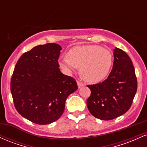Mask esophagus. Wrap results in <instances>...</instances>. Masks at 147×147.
Wrapping results in <instances>:
<instances>
[{
	"instance_id": "obj_1",
	"label": "esophagus",
	"mask_w": 147,
	"mask_h": 147,
	"mask_svg": "<svg viewBox=\"0 0 147 147\" xmlns=\"http://www.w3.org/2000/svg\"><path fill=\"white\" fill-rule=\"evenodd\" d=\"M77 86H78L79 88H81V87L84 86L85 85V84H84L83 82H81V81H79V80L77 81Z\"/></svg>"
}]
</instances>
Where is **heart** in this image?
I'll return each instance as SVG.
<instances>
[{"label": "heart", "mask_w": 147, "mask_h": 147, "mask_svg": "<svg viewBox=\"0 0 147 147\" xmlns=\"http://www.w3.org/2000/svg\"><path fill=\"white\" fill-rule=\"evenodd\" d=\"M59 65L68 73L80 68L82 79L90 83L102 82L107 77L113 65V55L109 50L96 45L76 46L59 59Z\"/></svg>", "instance_id": "heart-1"}]
</instances>
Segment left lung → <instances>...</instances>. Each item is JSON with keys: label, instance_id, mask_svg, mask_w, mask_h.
<instances>
[{"label": "left lung", "instance_id": "obj_1", "mask_svg": "<svg viewBox=\"0 0 147 147\" xmlns=\"http://www.w3.org/2000/svg\"><path fill=\"white\" fill-rule=\"evenodd\" d=\"M113 69L108 78L93 85H88L90 96L87 106L94 117L111 120L129 110L138 88L135 68L130 57L121 49L113 52Z\"/></svg>", "mask_w": 147, "mask_h": 147}]
</instances>
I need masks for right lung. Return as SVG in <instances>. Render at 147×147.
<instances>
[{
    "instance_id": "1",
    "label": "right lung",
    "mask_w": 147,
    "mask_h": 147,
    "mask_svg": "<svg viewBox=\"0 0 147 147\" xmlns=\"http://www.w3.org/2000/svg\"><path fill=\"white\" fill-rule=\"evenodd\" d=\"M57 43L35 46L15 65L11 95L18 113L37 124H48L63 114L67 97L78 88L75 79L61 72Z\"/></svg>"
}]
</instances>
